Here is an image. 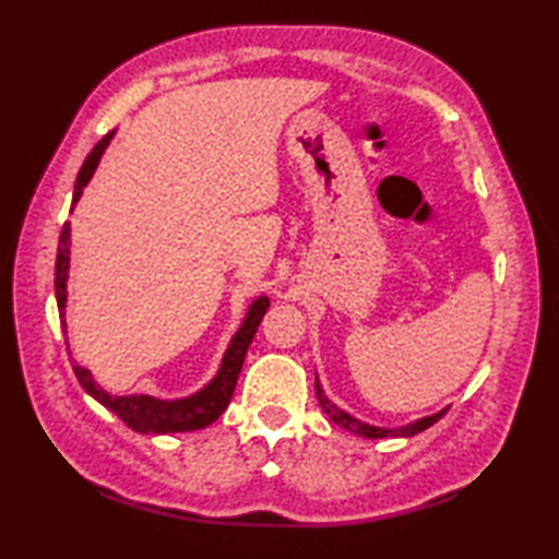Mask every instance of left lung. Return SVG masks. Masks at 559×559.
<instances>
[{"instance_id":"obj_1","label":"left lung","mask_w":559,"mask_h":559,"mask_svg":"<svg viewBox=\"0 0 559 559\" xmlns=\"http://www.w3.org/2000/svg\"><path fill=\"white\" fill-rule=\"evenodd\" d=\"M314 389H317V401H319V406H322V411L329 415V418L334 420L338 427H343V430H348V432L358 435V437H365V439L413 437V435H418V432L427 430V427L435 425V423H437L439 418H442V415L447 413V408H442V411H437V413H432V415H425V418L413 420V423H408V425H399V427H379V425L362 423L360 418H355V415H350L348 411L338 408L336 403L331 401V399L324 394L322 384H319V377L314 379Z\"/></svg>"}]
</instances>
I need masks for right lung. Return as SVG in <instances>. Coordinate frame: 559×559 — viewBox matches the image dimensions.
<instances>
[{"mask_svg":"<svg viewBox=\"0 0 559 559\" xmlns=\"http://www.w3.org/2000/svg\"><path fill=\"white\" fill-rule=\"evenodd\" d=\"M115 132L105 134L93 151L83 160L76 185H74V199H71V211H74L76 201L83 194V187L91 182L93 173H96L98 163L103 158L105 148L110 146ZM69 261H71V225L64 223L62 235H59V247H57V264H55V298H57V310L59 319H62V329L67 334V281H69ZM269 310V298L266 295H259V298L252 300V305L247 307V314L242 319L240 329L235 331L228 348L223 353V360L218 365V372L213 374L209 384L201 386L199 391L182 399H158L151 394H127V396H115L108 394L96 379H93L91 370L74 362V374L79 379V384L86 389V394L96 399L100 406L112 411L117 418L127 423V427H132L134 432L141 435H168V432H192L201 430V427L211 425L213 420H218V415L228 408V403L233 399V391L237 384V377H240L242 362L249 343H252L257 326L261 324ZM69 348V341H67Z\"/></svg>","mask_w":559,"mask_h":559,"instance_id":"add662e5","label":"right lung"}]
</instances>
